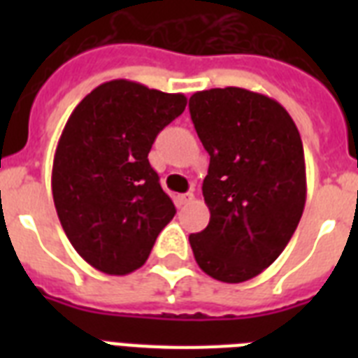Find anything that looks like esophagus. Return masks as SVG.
Segmentation results:
<instances>
[{
	"label": "esophagus",
	"instance_id": "obj_1",
	"mask_svg": "<svg viewBox=\"0 0 358 358\" xmlns=\"http://www.w3.org/2000/svg\"><path fill=\"white\" fill-rule=\"evenodd\" d=\"M193 199H195V196H193V193H184V195L176 196V202H178V206H185V204H189Z\"/></svg>",
	"mask_w": 358,
	"mask_h": 358
}]
</instances>
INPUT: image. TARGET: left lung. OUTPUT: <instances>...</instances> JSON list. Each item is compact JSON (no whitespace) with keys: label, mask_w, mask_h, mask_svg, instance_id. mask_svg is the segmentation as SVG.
<instances>
[{"label":"left lung","mask_w":358,"mask_h":358,"mask_svg":"<svg viewBox=\"0 0 358 358\" xmlns=\"http://www.w3.org/2000/svg\"><path fill=\"white\" fill-rule=\"evenodd\" d=\"M189 113L210 154V223L189 236L191 249L212 278L245 282L277 260L305 210L299 129L277 100L239 87L195 92Z\"/></svg>","instance_id":"8db88e82"}]
</instances>
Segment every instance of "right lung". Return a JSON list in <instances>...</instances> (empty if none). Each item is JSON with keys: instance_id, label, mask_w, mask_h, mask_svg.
<instances>
[{"instance_id": "right-lung-1", "label": "right lung", "mask_w": 358, "mask_h": 358, "mask_svg": "<svg viewBox=\"0 0 358 358\" xmlns=\"http://www.w3.org/2000/svg\"><path fill=\"white\" fill-rule=\"evenodd\" d=\"M185 103L184 94L113 80L89 92L66 120L53 157V202L72 247L98 271L139 269L174 217L148 152Z\"/></svg>"}]
</instances>
